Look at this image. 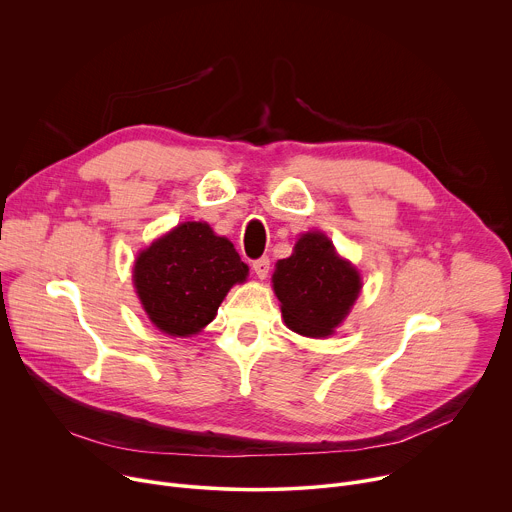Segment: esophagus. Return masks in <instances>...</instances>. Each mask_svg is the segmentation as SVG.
<instances>
[{
    "instance_id": "esophagus-1",
    "label": "esophagus",
    "mask_w": 512,
    "mask_h": 512,
    "mask_svg": "<svg viewBox=\"0 0 512 512\" xmlns=\"http://www.w3.org/2000/svg\"><path fill=\"white\" fill-rule=\"evenodd\" d=\"M269 259L267 257H261V259H257V261H253V271H255V275L259 277V279H265L267 277V273H269Z\"/></svg>"
}]
</instances>
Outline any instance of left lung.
<instances>
[{
	"label": "left lung",
	"mask_w": 512,
	"mask_h": 512,
	"mask_svg": "<svg viewBox=\"0 0 512 512\" xmlns=\"http://www.w3.org/2000/svg\"><path fill=\"white\" fill-rule=\"evenodd\" d=\"M271 281L285 324L312 338H326L342 324L362 287L356 267L320 231L298 239L294 253L277 261Z\"/></svg>",
	"instance_id": "obj_1"
}]
</instances>
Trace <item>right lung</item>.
Masks as SVG:
<instances>
[{"mask_svg": "<svg viewBox=\"0 0 512 512\" xmlns=\"http://www.w3.org/2000/svg\"><path fill=\"white\" fill-rule=\"evenodd\" d=\"M249 267L233 243L206 223H182L143 249L133 265V285L152 324L186 338L216 316L229 289L247 279Z\"/></svg>", "mask_w": 512, "mask_h": 512, "instance_id": "right-lung-1", "label": "right lung"}]
</instances>
